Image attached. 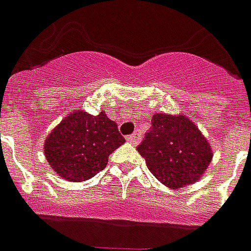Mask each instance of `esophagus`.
Instances as JSON below:
<instances>
[{
    "instance_id": "obj_1",
    "label": "esophagus",
    "mask_w": 251,
    "mask_h": 251,
    "mask_svg": "<svg viewBox=\"0 0 251 251\" xmlns=\"http://www.w3.org/2000/svg\"><path fill=\"white\" fill-rule=\"evenodd\" d=\"M140 140H141V134H140L138 131L133 133V134H130V136L127 137V141L130 144H133V145H137V144L140 143Z\"/></svg>"
}]
</instances>
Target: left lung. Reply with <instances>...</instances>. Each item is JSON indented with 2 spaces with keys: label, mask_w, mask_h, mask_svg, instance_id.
Returning a JSON list of instances; mask_svg holds the SVG:
<instances>
[{
  "label": "left lung",
  "mask_w": 251,
  "mask_h": 251,
  "mask_svg": "<svg viewBox=\"0 0 251 251\" xmlns=\"http://www.w3.org/2000/svg\"><path fill=\"white\" fill-rule=\"evenodd\" d=\"M137 151L156 179L170 189L199 180L213 156L208 140L182 114H155Z\"/></svg>",
  "instance_id": "8db88e82"
}]
</instances>
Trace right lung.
I'll return each mask as SVG.
<instances>
[{
    "label": "right lung",
    "mask_w": 251,
    "mask_h": 251,
    "mask_svg": "<svg viewBox=\"0 0 251 251\" xmlns=\"http://www.w3.org/2000/svg\"><path fill=\"white\" fill-rule=\"evenodd\" d=\"M118 126L104 111L91 115L83 110L66 115L45 141V156L57 174L81 182L106 167L108 155L122 144Z\"/></svg>",
    "instance_id": "obj_1"
}]
</instances>
